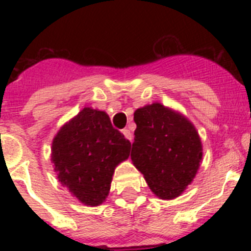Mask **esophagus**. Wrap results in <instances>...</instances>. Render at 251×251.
Wrapping results in <instances>:
<instances>
[{"label": "esophagus", "mask_w": 251, "mask_h": 251, "mask_svg": "<svg viewBox=\"0 0 251 251\" xmlns=\"http://www.w3.org/2000/svg\"><path fill=\"white\" fill-rule=\"evenodd\" d=\"M122 133H123L124 137H126V138L129 139V141H132V133H130L129 129H127V128H126V129L122 130Z\"/></svg>", "instance_id": "34e87169"}]
</instances>
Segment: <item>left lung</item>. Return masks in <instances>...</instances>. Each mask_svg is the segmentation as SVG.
<instances>
[{"mask_svg":"<svg viewBox=\"0 0 251 251\" xmlns=\"http://www.w3.org/2000/svg\"><path fill=\"white\" fill-rule=\"evenodd\" d=\"M130 158L148 186L161 199L182 194L200 167L202 146L191 122L159 103L134 112Z\"/></svg>","mask_w":251,"mask_h":251,"instance_id":"left-lung-1","label":"left lung"}]
</instances>
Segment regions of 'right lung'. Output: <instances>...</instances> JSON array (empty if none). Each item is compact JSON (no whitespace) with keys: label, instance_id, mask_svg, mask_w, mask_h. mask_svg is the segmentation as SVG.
<instances>
[{"label":"right lung","instance_id":"obj_1","mask_svg":"<svg viewBox=\"0 0 251 251\" xmlns=\"http://www.w3.org/2000/svg\"><path fill=\"white\" fill-rule=\"evenodd\" d=\"M51 152L60 182L83 203L98 206L109 194L115 166L129 157L130 142L106 113L84 108L61 127Z\"/></svg>","mask_w":251,"mask_h":251}]
</instances>
